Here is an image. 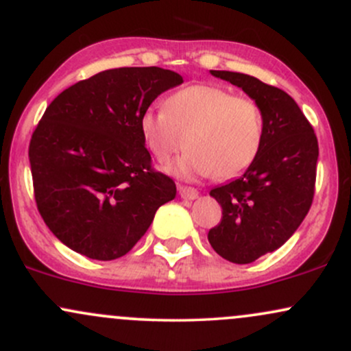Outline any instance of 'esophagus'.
<instances>
[{
  "label": "esophagus",
  "instance_id": "esophagus-1",
  "mask_svg": "<svg viewBox=\"0 0 351 351\" xmlns=\"http://www.w3.org/2000/svg\"><path fill=\"white\" fill-rule=\"evenodd\" d=\"M180 196L183 199H196L198 198V189L193 186H184V184H180L178 186Z\"/></svg>",
  "mask_w": 351,
  "mask_h": 351
}]
</instances>
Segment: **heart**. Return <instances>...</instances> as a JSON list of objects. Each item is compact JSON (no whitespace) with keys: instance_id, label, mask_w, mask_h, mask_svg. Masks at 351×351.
<instances>
[{"instance_id":"heart-1","label":"heart","mask_w":351,"mask_h":351,"mask_svg":"<svg viewBox=\"0 0 351 351\" xmlns=\"http://www.w3.org/2000/svg\"><path fill=\"white\" fill-rule=\"evenodd\" d=\"M140 132L158 163H170L184 147L189 150L173 167L180 178L211 175L229 180L243 175L259 156L264 117L252 99L228 88L198 84L171 94L165 108H148Z\"/></svg>"}]
</instances>
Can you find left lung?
Returning a JSON list of instances; mask_svg holds the SVG:
<instances>
[{
    "mask_svg": "<svg viewBox=\"0 0 351 351\" xmlns=\"http://www.w3.org/2000/svg\"><path fill=\"white\" fill-rule=\"evenodd\" d=\"M256 100L264 117L259 156L231 183L209 195L223 208L208 241L221 257L249 264L279 249L307 216L315 195L318 142L313 127L287 92L247 74L211 71Z\"/></svg>",
    "mask_w": 351,
    "mask_h": 351,
    "instance_id": "left-lung-1",
    "label": "left lung"
}]
</instances>
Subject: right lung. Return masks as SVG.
<instances>
[{"instance_id":"add662e5","label":"right lung","mask_w":351,"mask_h":351,"mask_svg":"<svg viewBox=\"0 0 351 351\" xmlns=\"http://www.w3.org/2000/svg\"><path fill=\"white\" fill-rule=\"evenodd\" d=\"M183 77L162 67H120L62 90L29 142L36 206L72 251L119 259L150 228L176 184L152 167L140 117Z\"/></svg>"}]
</instances>
